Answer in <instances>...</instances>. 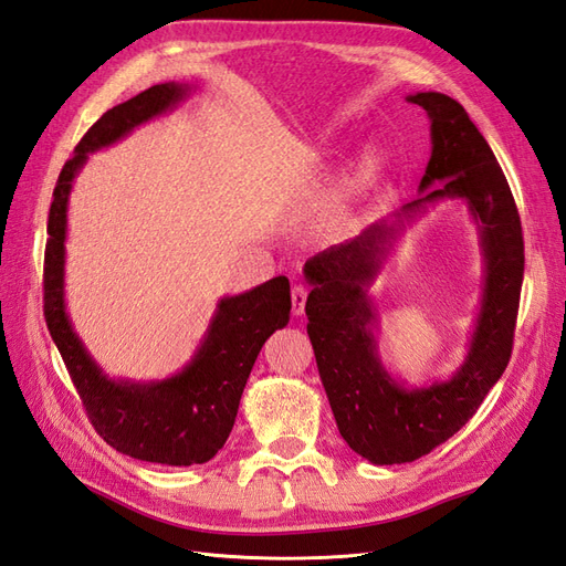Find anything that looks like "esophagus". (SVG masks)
Here are the masks:
<instances>
[{
	"mask_svg": "<svg viewBox=\"0 0 566 566\" xmlns=\"http://www.w3.org/2000/svg\"><path fill=\"white\" fill-rule=\"evenodd\" d=\"M306 287L304 285H295L293 287V314L302 316L304 314V306H306Z\"/></svg>",
	"mask_w": 566,
	"mask_h": 566,
	"instance_id": "obj_1",
	"label": "esophagus"
}]
</instances>
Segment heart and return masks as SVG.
Segmentation results:
<instances>
[{"label": "heart", "mask_w": 566, "mask_h": 566, "mask_svg": "<svg viewBox=\"0 0 566 566\" xmlns=\"http://www.w3.org/2000/svg\"><path fill=\"white\" fill-rule=\"evenodd\" d=\"M382 167H385V156L378 148H370L361 158V163H358V172L354 179L356 191H366V188H370L375 181H378L382 175Z\"/></svg>", "instance_id": "1"}]
</instances>
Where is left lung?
Listing matches in <instances>:
<instances>
[{
    "label": "left lung",
    "instance_id": "8db88e82",
    "mask_svg": "<svg viewBox=\"0 0 566 566\" xmlns=\"http://www.w3.org/2000/svg\"><path fill=\"white\" fill-rule=\"evenodd\" d=\"M406 101L430 117L432 153L418 198L304 264V279L312 285L306 333L323 389L342 439L373 465L413 462L476 413L507 368L524 279L515 198L482 132L447 94L418 92ZM447 199L465 203L478 229L485 262L483 302L457 373L447 381L410 388L381 364L374 337L379 313L369 287L405 229Z\"/></svg>",
    "mask_w": 566,
    "mask_h": 566
}]
</instances>
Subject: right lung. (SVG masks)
Wrapping results in <instances>:
<instances>
[{"mask_svg":"<svg viewBox=\"0 0 566 566\" xmlns=\"http://www.w3.org/2000/svg\"><path fill=\"white\" fill-rule=\"evenodd\" d=\"M196 90V82L153 84L96 119L61 169L49 208L44 252L46 325L94 430L119 453L175 468L208 462L227 443L256 354L290 321V283L276 276L245 293L219 297L191 361L169 378H111L84 347L67 314L65 241L73 184L92 153L175 111Z\"/></svg>","mask_w":566,"mask_h":566,"instance_id":"right-lung-1","label":"right lung"}]
</instances>
